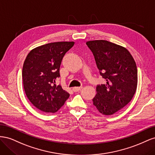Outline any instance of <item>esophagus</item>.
I'll return each instance as SVG.
<instances>
[{"mask_svg": "<svg viewBox=\"0 0 155 155\" xmlns=\"http://www.w3.org/2000/svg\"><path fill=\"white\" fill-rule=\"evenodd\" d=\"M82 88V87H74L72 89L74 92H78L81 90Z\"/></svg>", "mask_w": 155, "mask_h": 155, "instance_id": "34e87169", "label": "esophagus"}]
</instances>
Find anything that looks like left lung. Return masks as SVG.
Returning <instances> with one entry per match:
<instances>
[{"mask_svg":"<svg viewBox=\"0 0 155 155\" xmlns=\"http://www.w3.org/2000/svg\"><path fill=\"white\" fill-rule=\"evenodd\" d=\"M106 83L96 87L93 105L100 113L112 115L132 100L138 83L137 67L129 51L105 40L87 41Z\"/></svg>","mask_w":155,"mask_h":155,"instance_id":"left-lung-1","label":"left lung"}]
</instances>
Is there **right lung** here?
Instances as JSON below:
<instances>
[{"label": "right lung", "instance_id": "obj_1", "mask_svg": "<svg viewBox=\"0 0 155 155\" xmlns=\"http://www.w3.org/2000/svg\"><path fill=\"white\" fill-rule=\"evenodd\" d=\"M74 42H55L31 50L22 67V81L27 97L37 109L54 113L70 96L61 85L55 84L64 54Z\"/></svg>", "mask_w": 155, "mask_h": 155}]
</instances>
